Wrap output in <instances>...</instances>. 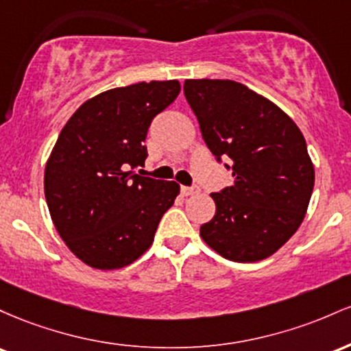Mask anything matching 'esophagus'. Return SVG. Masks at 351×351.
<instances>
[{
	"mask_svg": "<svg viewBox=\"0 0 351 351\" xmlns=\"http://www.w3.org/2000/svg\"><path fill=\"white\" fill-rule=\"evenodd\" d=\"M180 192H182L184 195H197L200 192V187L199 186H194V187H182L180 189Z\"/></svg>",
	"mask_w": 351,
	"mask_h": 351,
	"instance_id": "34e87169",
	"label": "esophagus"
}]
</instances>
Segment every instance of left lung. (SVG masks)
Returning a JSON list of instances; mask_svg holds the SVG:
<instances>
[{"label": "left lung", "mask_w": 351, "mask_h": 351, "mask_svg": "<svg viewBox=\"0 0 351 351\" xmlns=\"http://www.w3.org/2000/svg\"><path fill=\"white\" fill-rule=\"evenodd\" d=\"M184 94L207 147L232 160L234 177L210 194L215 215L200 237L232 262L270 257L300 227L312 197L305 137L289 114L240 82L186 80Z\"/></svg>", "instance_id": "1"}]
</instances>
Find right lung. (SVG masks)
I'll return each mask as SVG.
<instances>
[{
  "instance_id": "add662e5",
  "label": "right lung",
  "mask_w": 351,
  "mask_h": 351,
  "mask_svg": "<svg viewBox=\"0 0 351 351\" xmlns=\"http://www.w3.org/2000/svg\"><path fill=\"white\" fill-rule=\"evenodd\" d=\"M180 93L179 81L137 82L90 97L62 128L45 169V195L59 237L86 265L123 269L154 242L174 206V180L137 176L151 121Z\"/></svg>"
}]
</instances>
